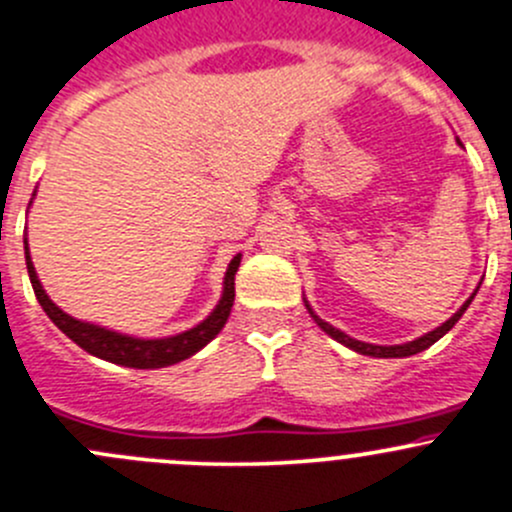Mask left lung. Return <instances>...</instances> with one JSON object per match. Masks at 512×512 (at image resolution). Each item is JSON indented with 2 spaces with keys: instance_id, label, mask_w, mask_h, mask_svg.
I'll use <instances>...</instances> for the list:
<instances>
[{
  "instance_id": "obj_1",
  "label": "left lung",
  "mask_w": 512,
  "mask_h": 512,
  "mask_svg": "<svg viewBox=\"0 0 512 512\" xmlns=\"http://www.w3.org/2000/svg\"><path fill=\"white\" fill-rule=\"evenodd\" d=\"M476 292H478V289H476ZM476 292H473L471 297L466 299V304H463V307L458 309V312L453 314V317L448 319V322H443L441 327H436V329H433V332L423 334V337L414 339V342L394 344V347H379V344H366V342H359V339H352V337H349V334H344L342 329L332 327V324H329V322H324V319H319L317 314L312 312V307H309V304H307V299H304V307L309 309V314H312V317H314V322H317V327H322V332H327L329 337L337 339V342L344 344V347L354 349V352H359V354H364V356H379V359H401V356H411V354L423 352V349H428V347H431V344H436L438 339L443 337V334L451 332L453 324H456L458 319L463 317V312H466V309H468V304L473 302V297H476Z\"/></svg>"
}]
</instances>
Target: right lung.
Returning <instances> with one entry per match:
<instances>
[{
	"mask_svg": "<svg viewBox=\"0 0 512 512\" xmlns=\"http://www.w3.org/2000/svg\"><path fill=\"white\" fill-rule=\"evenodd\" d=\"M24 255H27V270L29 280H32L34 294L39 299L41 309L49 314L51 322L71 339V342L79 344L84 352L98 356V359H106L111 364L131 366V369H160V366L178 364V361L188 359L195 352L205 347L210 339H215L220 334V329L225 327L227 317H230L232 302H235V272L240 267V255H235L227 265L225 272V287L223 297H220L218 307L210 312L208 319L198 324V327L188 329L183 334H175V337L165 339H136L128 337V334L111 332V329H103L98 324L79 322V319L69 317L64 309L56 307L49 299V294L41 287L39 277H36L32 255H29L27 240H24Z\"/></svg>",
	"mask_w": 512,
	"mask_h": 512,
	"instance_id": "right-lung-1",
	"label": "right lung"
}]
</instances>
